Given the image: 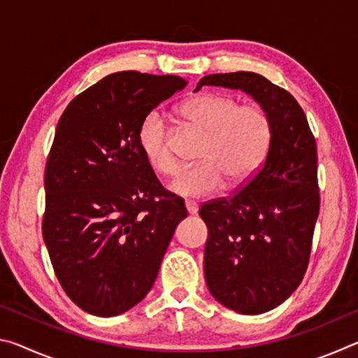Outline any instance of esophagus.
<instances>
[{"label":"esophagus","mask_w":358,"mask_h":358,"mask_svg":"<svg viewBox=\"0 0 358 358\" xmlns=\"http://www.w3.org/2000/svg\"><path fill=\"white\" fill-rule=\"evenodd\" d=\"M185 207H186V211H187V213H189V215H197L199 205H197L196 202L186 201V202H185Z\"/></svg>","instance_id":"1"}]
</instances>
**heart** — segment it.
<instances>
[{"instance_id":"heart-1","label":"heart","mask_w":358,"mask_h":358,"mask_svg":"<svg viewBox=\"0 0 358 358\" xmlns=\"http://www.w3.org/2000/svg\"><path fill=\"white\" fill-rule=\"evenodd\" d=\"M181 115L207 132L199 153L201 162L181 169L169 183L180 197H205L224 183L237 187L250 181L262 166L271 143V123L262 107L241 106L237 98L205 92L187 99ZM137 143L147 164L159 175H172L177 157L169 141L164 117L151 112L137 132Z\"/></svg>"}]
</instances>
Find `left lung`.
I'll return each mask as SVG.
<instances>
[{
    "label": "left lung",
    "mask_w": 358,
    "mask_h": 358,
    "mask_svg": "<svg viewBox=\"0 0 358 358\" xmlns=\"http://www.w3.org/2000/svg\"><path fill=\"white\" fill-rule=\"evenodd\" d=\"M241 90L268 115L271 143L262 167L227 199L201 207L208 227L203 273L210 294L240 314H262L289 299L310 260L319 215L317 150L306 115L286 90L256 72L201 78Z\"/></svg>",
    "instance_id": "left-lung-1"
}]
</instances>
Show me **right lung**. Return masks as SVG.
Returning <instances> with one entry per match:
<instances>
[{"mask_svg": "<svg viewBox=\"0 0 358 358\" xmlns=\"http://www.w3.org/2000/svg\"><path fill=\"white\" fill-rule=\"evenodd\" d=\"M186 85L177 76L115 72L72 99L58 121L42 235L64 292L93 316H118L145 299L187 216L137 143L143 118Z\"/></svg>", "mask_w": 358, "mask_h": 358, "instance_id": "1", "label": "right lung"}]
</instances>
